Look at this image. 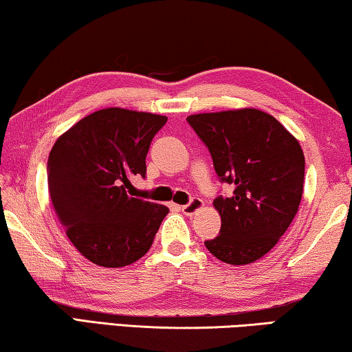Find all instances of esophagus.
<instances>
[{"mask_svg":"<svg viewBox=\"0 0 352 352\" xmlns=\"http://www.w3.org/2000/svg\"><path fill=\"white\" fill-rule=\"evenodd\" d=\"M201 208H203V199L193 198V199H190V203L181 206V210H182V214H186V215H193V214H197Z\"/></svg>","mask_w":352,"mask_h":352,"instance_id":"esophagus-1","label":"esophagus"}]
</instances>
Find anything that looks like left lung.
<instances>
[{"mask_svg":"<svg viewBox=\"0 0 352 352\" xmlns=\"http://www.w3.org/2000/svg\"><path fill=\"white\" fill-rule=\"evenodd\" d=\"M187 122L208 146L220 181L234 187L230 197L214 199L221 228L204 245L232 266L256 261L272 250L299 210L305 175L300 144L256 108L199 113Z\"/></svg>","mask_w":352,"mask_h":352,"instance_id":"1","label":"left lung"}]
</instances>
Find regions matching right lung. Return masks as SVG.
Here are the masks:
<instances>
[{
    "label": "right lung",
    "instance_id": "1",
    "mask_svg": "<svg viewBox=\"0 0 352 352\" xmlns=\"http://www.w3.org/2000/svg\"><path fill=\"white\" fill-rule=\"evenodd\" d=\"M168 118L104 108L74 124L53 144L47 179L53 209L74 247L104 267L146 255L168 208L131 197L146 176V154Z\"/></svg>",
    "mask_w": 352,
    "mask_h": 352
}]
</instances>
